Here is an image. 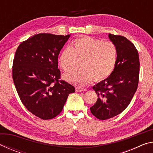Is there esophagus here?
<instances>
[{
    "label": "esophagus",
    "mask_w": 153,
    "mask_h": 153,
    "mask_svg": "<svg viewBox=\"0 0 153 153\" xmlns=\"http://www.w3.org/2000/svg\"><path fill=\"white\" fill-rule=\"evenodd\" d=\"M87 89L85 88H81V87H77L76 88V91L78 92H81L83 91H86Z\"/></svg>",
    "instance_id": "1"
}]
</instances>
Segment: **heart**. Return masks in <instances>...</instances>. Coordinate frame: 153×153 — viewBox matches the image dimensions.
I'll list each match as a JSON object with an SVG mask.
<instances>
[{"mask_svg":"<svg viewBox=\"0 0 153 153\" xmlns=\"http://www.w3.org/2000/svg\"><path fill=\"white\" fill-rule=\"evenodd\" d=\"M118 51L112 42L90 37L76 38L72 46L64 48L59 56V64L64 71L73 68L76 57L82 58L83 68L64 75L66 81L77 86H85L94 78L97 81L108 77L115 69Z\"/></svg>","mask_w":153,"mask_h":153,"instance_id":"b5f03b06","label":"heart"}]
</instances>
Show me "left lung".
I'll return each instance as SVG.
<instances>
[{"label": "left lung", "instance_id": "1", "mask_svg": "<svg viewBox=\"0 0 153 153\" xmlns=\"http://www.w3.org/2000/svg\"><path fill=\"white\" fill-rule=\"evenodd\" d=\"M108 38L117 48V63L111 76L92 87L98 99L90 107L92 115L100 120L112 118L126 109L139 79V56L134 44L122 36L109 33Z\"/></svg>", "mask_w": 153, "mask_h": 153}]
</instances>
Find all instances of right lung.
<instances>
[{
    "label": "right lung",
    "instance_id": "1",
    "mask_svg": "<svg viewBox=\"0 0 153 153\" xmlns=\"http://www.w3.org/2000/svg\"><path fill=\"white\" fill-rule=\"evenodd\" d=\"M70 34L38 33L22 42L15 52L13 79L27 109L42 120L60 113L75 88L61 78L58 56Z\"/></svg>",
    "mask_w": 153,
    "mask_h": 153
}]
</instances>
